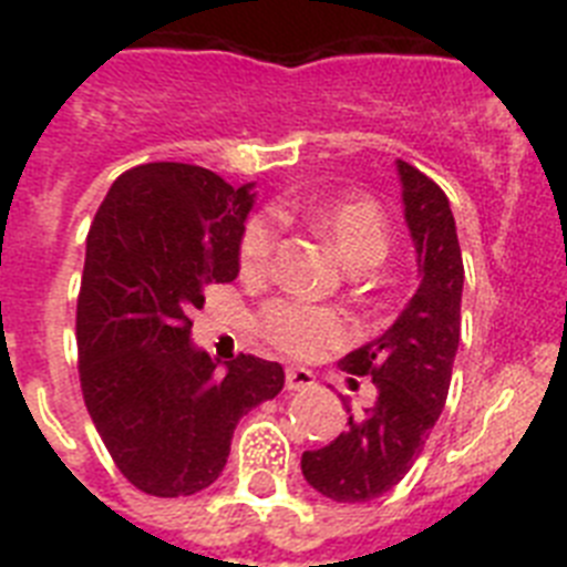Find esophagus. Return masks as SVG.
<instances>
[{
  "label": "esophagus",
  "instance_id": "obj_1",
  "mask_svg": "<svg viewBox=\"0 0 567 567\" xmlns=\"http://www.w3.org/2000/svg\"><path fill=\"white\" fill-rule=\"evenodd\" d=\"M315 385V374L309 369H300V365H292L287 369V389L289 392H307Z\"/></svg>",
  "mask_w": 567,
  "mask_h": 567
}]
</instances>
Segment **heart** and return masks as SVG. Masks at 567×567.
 <instances>
[{
    "label": "heart",
    "mask_w": 567,
    "mask_h": 567,
    "mask_svg": "<svg viewBox=\"0 0 567 567\" xmlns=\"http://www.w3.org/2000/svg\"><path fill=\"white\" fill-rule=\"evenodd\" d=\"M309 221L338 249V255L349 267H372L385 255L383 209L369 198L315 204L309 209ZM275 247H278L275 215L249 218L244 235H240V272H267ZM260 332L275 349L292 354V358H318L352 338V327L340 312L289 298L272 300L260 312Z\"/></svg>",
    "instance_id": "1"
}]
</instances>
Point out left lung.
I'll return each mask as SVG.
<instances>
[{
    "label": "left lung",
    "mask_w": 567,
    "mask_h": 567,
    "mask_svg": "<svg viewBox=\"0 0 567 567\" xmlns=\"http://www.w3.org/2000/svg\"><path fill=\"white\" fill-rule=\"evenodd\" d=\"M398 175L420 287L392 327L343 360V372L372 378V409L363 417L349 414L346 432L300 457L307 483L334 503L383 497L409 474L443 412L460 346L465 272L452 207L412 164L398 162Z\"/></svg>",
    "instance_id": "left-lung-1"
}]
</instances>
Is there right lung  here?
Segmentation results:
<instances>
[{"mask_svg": "<svg viewBox=\"0 0 567 567\" xmlns=\"http://www.w3.org/2000/svg\"><path fill=\"white\" fill-rule=\"evenodd\" d=\"M255 184L195 164L127 169L96 213L76 307L84 405L124 477L153 497L218 480L238 420L284 389L272 360L238 354L224 374L193 343L209 284L240 269Z\"/></svg>", "mask_w": 567, "mask_h": 567, "instance_id": "obj_1", "label": "right lung"}]
</instances>
